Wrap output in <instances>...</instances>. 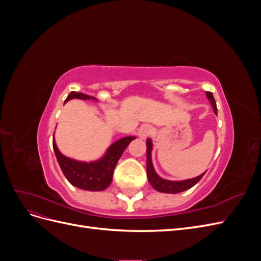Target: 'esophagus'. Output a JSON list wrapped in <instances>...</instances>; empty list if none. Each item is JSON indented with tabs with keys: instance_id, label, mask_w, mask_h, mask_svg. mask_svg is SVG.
I'll list each match as a JSON object with an SVG mask.
<instances>
[{
	"instance_id": "34e87169",
	"label": "esophagus",
	"mask_w": 261,
	"mask_h": 261,
	"mask_svg": "<svg viewBox=\"0 0 261 261\" xmlns=\"http://www.w3.org/2000/svg\"><path fill=\"white\" fill-rule=\"evenodd\" d=\"M150 133H151V126L148 125V124H144L139 127L138 136L141 139H146L150 135Z\"/></svg>"
}]
</instances>
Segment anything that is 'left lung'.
Listing matches in <instances>:
<instances>
[{
    "label": "left lung",
    "mask_w": 261,
    "mask_h": 261,
    "mask_svg": "<svg viewBox=\"0 0 261 261\" xmlns=\"http://www.w3.org/2000/svg\"><path fill=\"white\" fill-rule=\"evenodd\" d=\"M206 96L210 101L211 107L213 108V111H215V113L217 114V103H216L215 98H213V94L209 91H206ZM146 145H147V176H148L149 183L151 184V186L158 192L167 193V194H177V193L187 191V189L192 188L194 185L198 183V181L201 179V177L204 175V173H206L203 172L202 174L196 176L194 178H188L183 180H170V179L162 178L161 176L156 174L152 164L151 152H152L153 146H152L151 138L147 139Z\"/></svg>",
    "instance_id": "left-lung-1"
}]
</instances>
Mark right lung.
<instances>
[{"label": "right lung", "mask_w": 261, "mask_h": 261, "mask_svg": "<svg viewBox=\"0 0 261 261\" xmlns=\"http://www.w3.org/2000/svg\"><path fill=\"white\" fill-rule=\"evenodd\" d=\"M72 99L98 101L94 97L72 91L67 96L65 103ZM134 139H136L135 136H127L116 140L115 143H113L107 149V151L100 159L90 162L74 160L72 158L63 154L59 150L57 143H55L54 135L53 149L63 174L65 175L66 179L70 184L77 188L84 189V191L101 192L105 191L111 184L116 163L120 160L126 147Z\"/></svg>", "instance_id": "1"}]
</instances>
